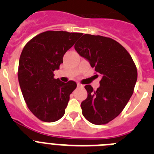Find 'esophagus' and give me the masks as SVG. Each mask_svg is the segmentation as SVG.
Listing matches in <instances>:
<instances>
[{"instance_id": "34e87169", "label": "esophagus", "mask_w": 154, "mask_h": 154, "mask_svg": "<svg viewBox=\"0 0 154 154\" xmlns=\"http://www.w3.org/2000/svg\"><path fill=\"white\" fill-rule=\"evenodd\" d=\"M77 87H79V88H82V87H83V85L80 83H78L77 84Z\"/></svg>"}]
</instances>
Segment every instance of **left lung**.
<instances>
[{
    "label": "left lung",
    "instance_id": "8db88e82",
    "mask_svg": "<svg viewBox=\"0 0 154 154\" xmlns=\"http://www.w3.org/2000/svg\"><path fill=\"white\" fill-rule=\"evenodd\" d=\"M75 49L102 75L96 91L90 85L85 86L88 96L81 103L82 114L93 124H106L121 113L133 95L137 80L135 63L123 45L107 37L85 34Z\"/></svg>",
    "mask_w": 154,
    "mask_h": 154
}]
</instances>
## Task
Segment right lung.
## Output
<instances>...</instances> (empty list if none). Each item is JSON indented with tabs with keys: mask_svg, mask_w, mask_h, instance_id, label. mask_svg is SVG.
I'll list each match as a JSON object with an SVG mask.
<instances>
[{
	"mask_svg": "<svg viewBox=\"0 0 154 154\" xmlns=\"http://www.w3.org/2000/svg\"><path fill=\"white\" fill-rule=\"evenodd\" d=\"M83 35L47 31L25 45L19 59L17 76L27 106L40 120L52 123L65 114L76 82L65 83L54 78V71L63 63L65 52Z\"/></svg>",
	"mask_w": 154,
	"mask_h": 154,
	"instance_id": "obj_1",
	"label": "right lung"
}]
</instances>
